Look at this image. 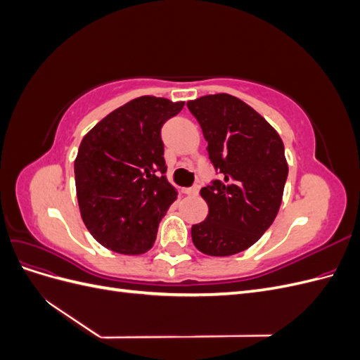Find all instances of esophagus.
<instances>
[{
	"mask_svg": "<svg viewBox=\"0 0 360 360\" xmlns=\"http://www.w3.org/2000/svg\"><path fill=\"white\" fill-rule=\"evenodd\" d=\"M183 193L186 195H198V186H192V188H183Z\"/></svg>",
	"mask_w": 360,
	"mask_h": 360,
	"instance_id": "34e87169",
	"label": "esophagus"
}]
</instances>
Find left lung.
<instances>
[{"label":"left lung","mask_w":360,"mask_h":360,"mask_svg":"<svg viewBox=\"0 0 360 360\" xmlns=\"http://www.w3.org/2000/svg\"><path fill=\"white\" fill-rule=\"evenodd\" d=\"M188 108L222 177L200 192L209 214L192 225V242L205 255H234L252 246L279 212L288 176L284 143L254 108L231 94L202 96Z\"/></svg>","instance_id":"1"}]
</instances>
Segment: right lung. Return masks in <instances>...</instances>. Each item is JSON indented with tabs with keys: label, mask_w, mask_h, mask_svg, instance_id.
Instances as JSON below:
<instances>
[{
	"label": "right lung",
	"mask_w": 360,
	"mask_h": 360,
	"mask_svg": "<svg viewBox=\"0 0 360 360\" xmlns=\"http://www.w3.org/2000/svg\"><path fill=\"white\" fill-rule=\"evenodd\" d=\"M184 102L141 96L117 108L86 134L75 159L81 217L102 246L139 255L153 246L177 191L163 176L160 129Z\"/></svg>",
	"instance_id": "right-lung-1"
}]
</instances>
